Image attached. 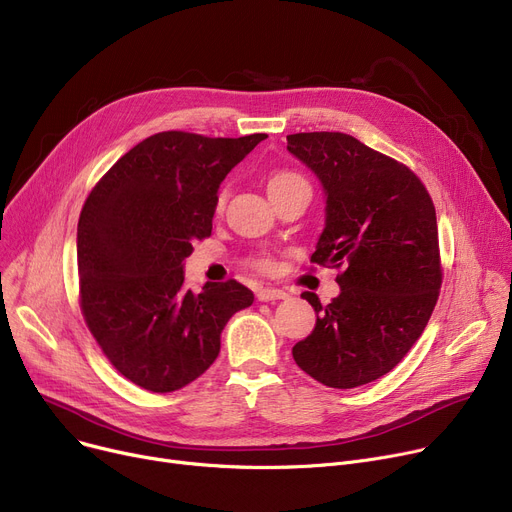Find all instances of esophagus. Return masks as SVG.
<instances>
[{"label": "esophagus", "instance_id": "esophagus-1", "mask_svg": "<svg viewBox=\"0 0 512 512\" xmlns=\"http://www.w3.org/2000/svg\"><path fill=\"white\" fill-rule=\"evenodd\" d=\"M257 298L261 302H271V300H284L288 298V292L280 290V288H259L257 290Z\"/></svg>", "mask_w": 512, "mask_h": 512}]
</instances>
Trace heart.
Wrapping results in <instances>:
<instances>
[{
	"label": "heart",
	"instance_id": "b5f03b06",
	"mask_svg": "<svg viewBox=\"0 0 512 512\" xmlns=\"http://www.w3.org/2000/svg\"><path fill=\"white\" fill-rule=\"evenodd\" d=\"M294 181H302L298 175H292V173H280V175H276V177H271L269 179V185H267V189H271V187H280V185H286V183H294ZM224 201V195H220V203ZM271 263L269 259H263V261H259V267L261 269H271Z\"/></svg>",
	"mask_w": 512,
	"mask_h": 512
}]
</instances>
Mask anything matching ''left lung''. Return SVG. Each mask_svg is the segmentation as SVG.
Segmentation results:
<instances>
[{
	"instance_id": "obj_1",
	"label": "left lung",
	"mask_w": 512,
	"mask_h": 512,
	"mask_svg": "<svg viewBox=\"0 0 512 512\" xmlns=\"http://www.w3.org/2000/svg\"><path fill=\"white\" fill-rule=\"evenodd\" d=\"M286 140L325 193V228L311 261L342 269L327 306L315 292L302 294L317 323L292 356L315 381L354 389L393 370L434 311L442 282L436 212L410 168L348 133Z\"/></svg>"
}]
</instances>
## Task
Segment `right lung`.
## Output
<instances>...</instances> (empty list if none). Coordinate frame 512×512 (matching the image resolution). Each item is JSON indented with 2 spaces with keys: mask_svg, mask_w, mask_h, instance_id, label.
Segmentation results:
<instances>
[{
  "mask_svg": "<svg viewBox=\"0 0 512 512\" xmlns=\"http://www.w3.org/2000/svg\"><path fill=\"white\" fill-rule=\"evenodd\" d=\"M265 133L150 135L88 195L78 222L80 302L111 364L152 393L183 389L220 354L230 317L253 304L236 280L185 286L193 241L212 234L218 189Z\"/></svg>",
  "mask_w": 512,
  "mask_h": 512,
  "instance_id": "1",
  "label": "right lung"
}]
</instances>
